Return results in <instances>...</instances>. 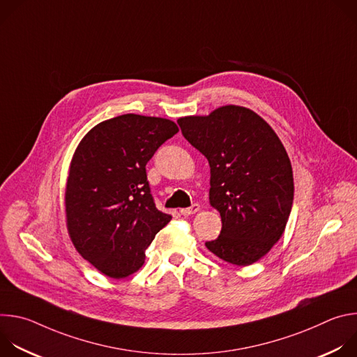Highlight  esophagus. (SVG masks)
Listing matches in <instances>:
<instances>
[{
  "mask_svg": "<svg viewBox=\"0 0 357 357\" xmlns=\"http://www.w3.org/2000/svg\"><path fill=\"white\" fill-rule=\"evenodd\" d=\"M199 205L197 203H193V205L190 206V208H185V209H181L179 211V213L182 215V216H190V215H193V213H196L197 211H199Z\"/></svg>",
  "mask_w": 357,
  "mask_h": 357,
  "instance_id": "esophagus-1",
  "label": "esophagus"
}]
</instances>
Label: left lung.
I'll return each instance as SVG.
<instances>
[{
  "label": "left lung",
  "mask_w": 357,
  "mask_h": 357,
  "mask_svg": "<svg viewBox=\"0 0 357 357\" xmlns=\"http://www.w3.org/2000/svg\"><path fill=\"white\" fill-rule=\"evenodd\" d=\"M178 124L211 165L209 200L222 231L206 247L234 266L259 261L282 236L292 208V168L282 142L259 114L240 106Z\"/></svg>",
  "instance_id": "8db88e82"
}]
</instances>
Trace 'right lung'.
<instances>
[{
    "mask_svg": "<svg viewBox=\"0 0 357 357\" xmlns=\"http://www.w3.org/2000/svg\"><path fill=\"white\" fill-rule=\"evenodd\" d=\"M179 131L167 119L123 114L93 127L70 162L65 206L70 238L100 273L124 278L172 216L157 209L145 165Z\"/></svg>",
    "mask_w": 357,
    "mask_h": 357,
    "instance_id": "obj_1",
    "label": "right lung"
}]
</instances>
